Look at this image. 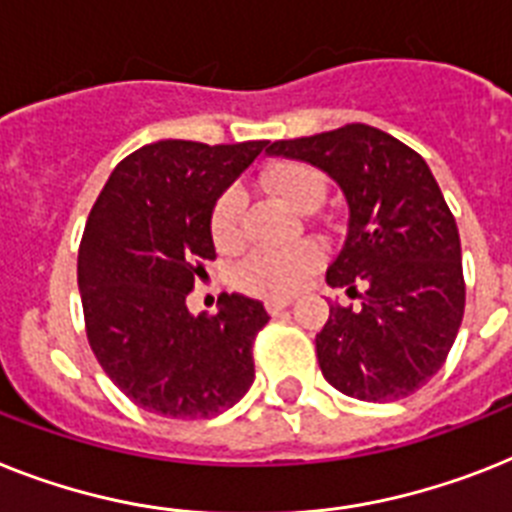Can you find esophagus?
<instances>
[{
    "instance_id": "obj_1",
    "label": "esophagus",
    "mask_w": 512,
    "mask_h": 512,
    "mask_svg": "<svg viewBox=\"0 0 512 512\" xmlns=\"http://www.w3.org/2000/svg\"><path fill=\"white\" fill-rule=\"evenodd\" d=\"M287 306H293V298H266V311L269 314H277V311Z\"/></svg>"
}]
</instances>
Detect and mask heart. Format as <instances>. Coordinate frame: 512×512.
Instances as JSON below:
<instances>
[{
  "label": "heart",
  "mask_w": 512,
  "mask_h": 512,
  "mask_svg": "<svg viewBox=\"0 0 512 512\" xmlns=\"http://www.w3.org/2000/svg\"><path fill=\"white\" fill-rule=\"evenodd\" d=\"M264 188L298 211L314 209L324 196L322 175L306 162H277L261 177ZM243 235V196L230 188L214 201L211 209V238L222 251H230ZM322 251L311 240L280 251H253L238 266V282L259 295H290L316 272Z\"/></svg>",
  "instance_id": "heart-1"
}]
</instances>
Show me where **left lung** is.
<instances>
[{
    "label": "left lung",
    "mask_w": 512,
    "mask_h": 512,
    "mask_svg": "<svg viewBox=\"0 0 512 512\" xmlns=\"http://www.w3.org/2000/svg\"><path fill=\"white\" fill-rule=\"evenodd\" d=\"M266 151L319 167L348 201L327 282L363 295L358 308L329 303L316 335L324 379L369 403L408 398L442 369L466 308L458 225L429 164L363 122Z\"/></svg>",
    "instance_id": "8db88e82"
}]
</instances>
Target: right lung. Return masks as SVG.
Instances as JSON below:
<instances>
[{
	"label": "right lung",
	"mask_w": 512,
	"mask_h": 512,
	"mask_svg": "<svg viewBox=\"0 0 512 512\" xmlns=\"http://www.w3.org/2000/svg\"><path fill=\"white\" fill-rule=\"evenodd\" d=\"M269 141H156L125 156L88 214L78 251L86 335L107 377L143 411L209 418L253 384L264 303L222 293L214 316L185 298L217 256L211 209Z\"/></svg>",
	"instance_id": "1"
}]
</instances>
